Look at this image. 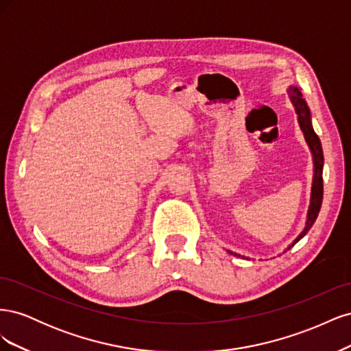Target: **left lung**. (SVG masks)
<instances>
[{"label":"left lung","mask_w":351,"mask_h":351,"mask_svg":"<svg viewBox=\"0 0 351 351\" xmlns=\"http://www.w3.org/2000/svg\"><path fill=\"white\" fill-rule=\"evenodd\" d=\"M289 95L290 99L294 105V110L297 112V119H299V124L300 129L304 133V139L309 145L312 155H313V165H315V173H313V183H312V196H311V206H309V212H307V221H306V227L303 230L302 234L297 237L291 246L299 241L300 239H303L306 236V232L309 231L313 226V222L317 218V214L321 210V205H322V197H324V180H322V168H324V154H322V146H321V141L317 134L315 133L313 127H312V121H311V111L309 107H307L306 101L302 97V92L299 90V88L295 86H290L289 89ZM291 246L289 249H291ZM234 256H240V254H236L230 252Z\"/></svg>","instance_id":"left-lung-1"}]
</instances>
